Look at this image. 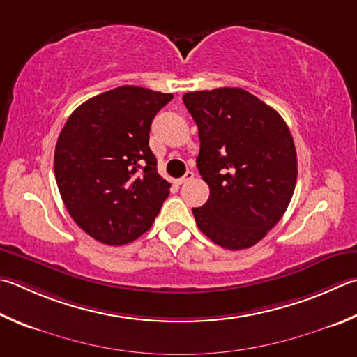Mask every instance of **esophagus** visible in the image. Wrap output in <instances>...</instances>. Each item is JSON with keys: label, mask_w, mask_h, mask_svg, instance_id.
<instances>
[{"label": "esophagus", "mask_w": 357, "mask_h": 357, "mask_svg": "<svg viewBox=\"0 0 357 357\" xmlns=\"http://www.w3.org/2000/svg\"><path fill=\"white\" fill-rule=\"evenodd\" d=\"M193 179V172H185V174L183 178H179L178 179V184H185V183H189V181H192Z\"/></svg>", "instance_id": "1"}]
</instances>
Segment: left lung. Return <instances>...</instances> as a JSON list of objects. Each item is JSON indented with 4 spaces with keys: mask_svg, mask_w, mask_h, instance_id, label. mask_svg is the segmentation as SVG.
Here are the masks:
<instances>
[{
    "mask_svg": "<svg viewBox=\"0 0 357 357\" xmlns=\"http://www.w3.org/2000/svg\"><path fill=\"white\" fill-rule=\"evenodd\" d=\"M198 126L197 167L209 185L192 209L199 231L226 250L256 245L280 222L296 184V151L282 116L238 87L189 92Z\"/></svg>",
    "mask_w": 357,
    "mask_h": 357,
    "instance_id": "obj_1",
    "label": "left lung"
}]
</instances>
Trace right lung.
<instances>
[{
    "label": "right lung",
    "mask_w": 357,
    "mask_h": 357,
    "mask_svg": "<svg viewBox=\"0 0 357 357\" xmlns=\"http://www.w3.org/2000/svg\"><path fill=\"white\" fill-rule=\"evenodd\" d=\"M172 98L121 86L82 102L62 128L54 151L56 183L71 218L95 241L129 243L158 217L170 184L158 173L150 129Z\"/></svg>",
    "instance_id": "right-lung-1"
}]
</instances>
